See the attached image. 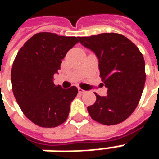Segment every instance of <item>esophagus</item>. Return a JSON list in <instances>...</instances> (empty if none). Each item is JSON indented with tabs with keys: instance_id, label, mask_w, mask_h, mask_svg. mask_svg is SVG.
I'll return each instance as SVG.
<instances>
[{
	"instance_id": "34e87169",
	"label": "esophagus",
	"mask_w": 159,
	"mask_h": 159,
	"mask_svg": "<svg viewBox=\"0 0 159 159\" xmlns=\"http://www.w3.org/2000/svg\"><path fill=\"white\" fill-rule=\"evenodd\" d=\"M78 92H79V93H86V91H85V90H83V89H81V88H78Z\"/></svg>"
}]
</instances>
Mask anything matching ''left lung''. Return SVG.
Here are the masks:
<instances>
[{"label": "left lung", "instance_id": "8db88e82", "mask_svg": "<svg viewBox=\"0 0 159 159\" xmlns=\"http://www.w3.org/2000/svg\"><path fill=\"white\" fill-rule=\"evenodd\" d=\"M79 42L95 52L100 76L107 88L106 96L96 95L88 107L90 117L104 125L126 120L139 104L146 82L145 60L129 39L117 33L80 36Z\"/></svg>", "mask_w": 159, "mask_h": 159}]
</instances>
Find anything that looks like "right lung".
Returning <instances> with one entry per match:
<instances>
[{
  "mask_svg": "<svg viewBox=\"0 0 159 159\" xmlns=\"http://www.w3.org/2000/svg\"><path fill=\"white\" fill-rule=\"evenodd\" d=\"M79 37L40 32L30 37L17 53L11 72L12 92L23 113L42 128L66 122L78 90L62 89L52 82L62 59Z\"/></svg>",
  "mask_w": 159,
  "mask_h": 159,
  "instance_id": "obj_1",
  "label": "right lung"
}]
</instances>
